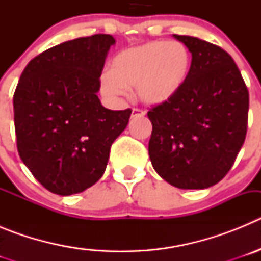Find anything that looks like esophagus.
I'll list each match as a JSON object with an SVG mask.
<instances>
[{
    "label": "esophagus",
    "mask_w": 261,
    "mask_h": 261,
    "mask_svg": "<svg viewBox=\"0 0 261 261\" xmlns=\"http://www.w3.org/2000/svg\"><path fill=\"white\" fill-rule=\"evenodd\" d=\"M132 112H133L132 117H135V116H144V115H145V111L140 110V108H133Z\"/></svg>",
    "instance_id": "esophagus-1"
}]
</instances>
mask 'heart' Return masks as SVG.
<instances>
[{"mask_svg":"<svg viewBox=\"0 0 261 261\" xmlns=\"http://www.w3.org/2000/svg\"><path fill=\"white\" fill-rule=\"evenodd\" d=\"M191 55L179 41H150L119 52L102 77V91L110 98L137 87L138 98L149 106L167 102L186 84Z\"/></svg>","mask_w":261,"mask_h":261,"instance_id":"obj_1","label":"heart"}]
</instances>
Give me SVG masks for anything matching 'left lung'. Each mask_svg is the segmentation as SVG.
<instances>
[{
    "label": "left lung",
    "mask_w": 261,
    "mask_h": 261,
    "mask_svg": "<svg viewBox=\"0 0 261 261\" xmlns=\"http://www.w3.org/2000/svg\"><path fill=\"white\" fill-rule=\"evenodd\" d=\"M192 55L179 93L147 112L154 170L181 190H204L230 171L247 133L248 90L229 53L199 38L174 35Z\"/></svg>",
    "instance_id": "obj_1"
}]
</instances>
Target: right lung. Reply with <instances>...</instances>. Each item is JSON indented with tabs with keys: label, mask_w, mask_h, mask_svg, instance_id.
I'll return each mask as SVG.
<instances>
[{
	"label": "right lung",
	"mask_w": 261,
	"mask_h": 261,
	"mask_svg": "<svg viewBox=\"0 0 261 261\" xmlns=\"http://www.w3.org/2000/svg\"><path fill=\"white\" fill-rule=\"evenodd\" d=\"M114 36L96 34L52 47L27 64L13 98L20 159L41 186L84 192L105 174L112 142L132 110L112 111L96 93Z\"/></svg>",
	"instance_id": "obj_1"
}]
</instances>
